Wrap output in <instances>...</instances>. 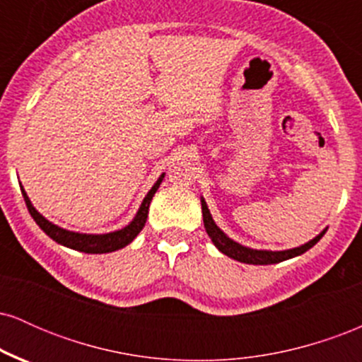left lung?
I'll return each instance as SVG.
<instances>
[{
  "label": "left lung",
  "mask_w": 362,
  "mask_h": 362,
  "mask_svg": "<svg viewBox=\"0 0 362 362\" xmlns=\"http://www.w3.org/2000/svg\"><path fill=\"white\" fill-rule=\"evenodd\" d=\"M202 204V218H204V228L209 235V238L213 240V243L216 245L219 252H223L224 255L231 257V259L243 262V264H253V265H267V264H277V262L293 259V257L301 255L306 250H310L313 245H317L320 242L323 235H325L327 230H323L318 236H315L313 240H310L308 243L301 245V247L291 248V250H282V252H271V250H253V248L243 247V245L233 242L231 238H228L226 235L216 226L213 216H211L209 209H207V204L204 199H201Z\"/></svg>",
  "instance_id": "1"
}]
</instances>
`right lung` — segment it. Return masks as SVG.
Wrapping results in <instances>:
<instances>
[{
	"label": "right lung",
	"instance_id": "add662e5",
	"mask_svg": "<svg viewBox=\"0 0 362 362\" xmlns=\"http://www.w3.org/2000/svg\"><path fill=\"white\" fill-rule=\"evenodd\" d=\"M163 177H165V173H161V177L158 178L156 184L153 185L151 190L146 194V197H144L143 204H141L136 218L132 219V221L129 223L126 228H122V230L112 231V233H105V235H86V233H74V231L62 230V228L56 226V224H52L51 221H47V219H45L44 216L39 213V211H35V207L32 206L30 199H28V195L23 190V187H20V189H22V194H23L25 204H27L28 213H30L32 218H34V221L39 224L40 230H42L47 236H51L54 242L64 245V247L73 248V250H78V252L109 253V252H115V250H119V248L126 247V245L131 243L132 240L139 235V231L143 230L144 223H146V218H148L149 202H151L153 195H155L158 187H160Z\"/></svg>",
	"mask_w": 362,
	"mask_h": 362
}]
</instances>
